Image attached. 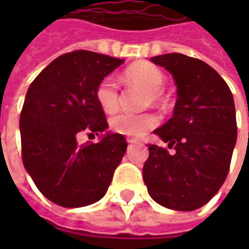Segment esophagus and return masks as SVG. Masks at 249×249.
Masks as SVG:
<instances>
[{
  "mask_svg": "<svg viewBox=\"0 0 249 249\" xmlns=\"http://www.w3.org/2000/svg\"><path fill=\"white\" fill-rule=\"evenodd\" d=\"M127 142H129L130 145H131V144H137V142H139V140H136V139H127Z\"/></svg>",
  "mask_w": 249,
  "mask_h": 249,
  "instance_id": "1",
  "label": "esophagus"
}]
</instances>
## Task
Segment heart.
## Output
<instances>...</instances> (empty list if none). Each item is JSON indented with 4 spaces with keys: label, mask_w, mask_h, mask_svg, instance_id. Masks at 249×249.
I'll use <instances>...</instances> for the list:
<instances>
[{
    "label": "heart",
    "mask_w": 249,
    "mask_h": 249,
    "mask_svg": "<svg viewBox=\"0 0 249 249\" xmlns=\"http://www.w3.org/2000/svg\"><path fill=\"white\" fill-rule=\"evenodd\" d=\"M124 79L131 84H137L147 90L145 105L158 104L162 101V90L166 83L163 72L151 63H136L124 72ZM95 98L105 112H113L119 105V91L113 77L102 79L95 89ZM110 129L119 134L139 137L158 124V118L152 113L119 112L109 120Z\"/></svg>",
    "instance_id": "heart-1"
}]
</instances>
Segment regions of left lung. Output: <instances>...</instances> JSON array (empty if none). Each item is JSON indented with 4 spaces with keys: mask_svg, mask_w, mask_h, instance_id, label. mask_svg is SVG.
I'll list each match as a JSON object with an SVG mask.
<instances>
[{
    "mask_svg": "<svg viewBox=\"0 0 249 249\" xmlns=\"http://www.w3.org/2000/svg\"><path fill=\"white\" fill-rule=\"evenodd\" d=\"M175 79L173 116L154 130L169 148L149 144L142 167L151 198L175 211L204 206L225 183L237 141L233 94L213 68L183 53L151 58Z\"/></svg>",
    "mask_w": 249,
    "mask_h": 249,
    "instance_id": "left-lung-1",
    "label": "left lung"
}]
</instances>
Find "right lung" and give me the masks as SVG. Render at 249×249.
I'll use <instances>...</instances> for the list:
<instances>
[{"label": "right lung", "instance_id": "add662e5", "mask_svg": "<svg viewBox=\"0 0 249 249\" xmlns=\"http://www.w3.org/2000/svg\"><path fill=\"white\" fill-rule=\"evenodd\" d=\"M123 62L84 50L63 53L27 90L19 122L24 169L56 205L80 208L100 201L126 152V139L110 131L97 144L77 142L82 132L98 135L108 129L95 89Z\"/></svg>", "mask_w": 249, "mask_h": 249}]
</instances>
